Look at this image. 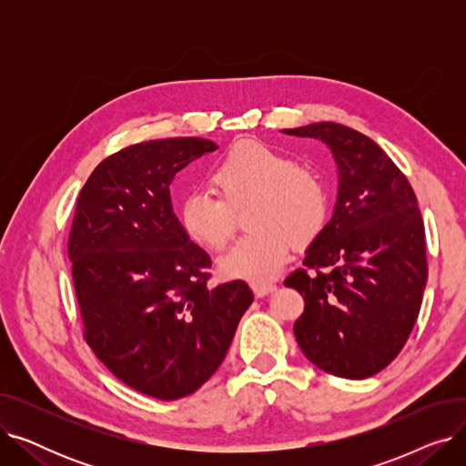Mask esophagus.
<instances>
[{"mask_svg":"<svg viewBox=\"0 0 466 466\" xmlns=\"http://www.w3.org/2000/svg\"><path fill=\"white\" fill-rule=\"evenodd\" d=\"M251 289L255 292V297L262 299L266 295H270V292H274L278 287H276V283H251Z\"/></svg>","mask_w":466,"mask_h":466,"instance_id":"34e87169","label":"esophagus"}]
</instances>
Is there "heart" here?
<instances>
[{"mask_svg": "<svg viewBox=\"0 0 466 466\" xmlns=\"http://www.w3.org/2000/svg\"><path fill=\"white\" fill-rule=\"evenodd\" d=\"M209 183L219 198L200 190L187 194L179 223L196 246L220 251L234 234V213L250 208L246 227L253 232L218 258V272L228 279H274L292 246L306 248L325 230L329 192L321 177L266 143H234L211 166Z\"/></svg>", "mask_w": 466, "mask_h": 466, "instance_id": "1", "label": "heart"}]
</instances>
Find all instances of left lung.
<instances>
[{
  "label": "left lung",
  "mask_w": 466,
  "mask_h": 466,
  "mask_svg": "<svg viewBox=\"0 0 466 466\" xmlns=\"http://www.w3.org/2000/svg\"><path fill=\"white\" fill-rule=\"evenodd\" d=\"M323 141L338 169V194L325 230L285 287L304 297L295 336L329 374L364 380L383 370L420 315L427 285L425 227L418 198L381 147L336 122L281 130Z\"/></svg>",
  "instance_id": "1"
}]
</instances>
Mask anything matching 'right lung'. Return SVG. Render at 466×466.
<instances>
[{
    "instance_id": "add662e5",
    "label": "right lung",
    "mask_w": 466,
    "mask_h": 466,
    "mask_svg": "<svg viewBox=\"0 0 466 466\" xmlns=\"http://www.w3.org/2000/svg\"><path fill=\"white\" fill-rule=\"evenodd\" d=\"M217 149L202 137L127 147L85 183L67 243L88 346L120 381L177 400L225 360L253 302L246 281L209 287V255L185 234L169 185Z\"/></svg>"
}]
</instances>
